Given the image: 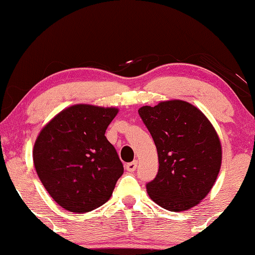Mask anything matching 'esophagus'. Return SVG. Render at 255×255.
I'll list each match as a JSON object with an SVG mask.
<instances>
[{
	"label": "esophagus",
	"mask_w": 255,
	"mask_h": 255,
	"mask_svg": "<svg viewBox=\"0 0 255 255\" xmlns=\"http://www.w3.org/2000/svg\"><path fill=\"white\" fill-rule=\"evenodd\" d=\"M137 166H138L137 160H134V161H132V162H128V163H127V170L128 172H134L135 168H137Z\"/></svg>",
	"instance_id": "34e87169"
}]
</instances>
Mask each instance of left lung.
Listing matches in <instances>:
<instances>
[{
  "mask_svg": "<svg viewBox=\"0 0 255 255\" xmlns=\"http://www.w3.org/2000/svg\"><path fill=\"white\" fill-rule=\"evenodd\" d=\"M138 113L158 151L159 170L146 186L148 196L166 210H189L209 194L221 169L222 145L214 125L182 100L144 106Z\"/></svg>",
  "mask_w": 255,
  "mask_h": 255,
  "instance_id": "1",
  "label": "left lung"
}]
</instances>
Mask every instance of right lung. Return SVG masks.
I'll use <instances>...</instances> for the list:
<instances>
[{"instance_id": "add662e5", "label": "right lung", "mask_w": 255, "mask_h": 255, "mask_svg": "<svg viewBox=\"0 0 255 255\" xmlns=\"http://www.w3.org/2000/svg\"><path fill=\"white\" fill-rule=\"evenodd\" d=\"M117 108L74 104L52 118L38 134L33 163L50 196L65 210L85 214L109 200L124 172L107 128Z\"/></svg>"}]
</instances>
